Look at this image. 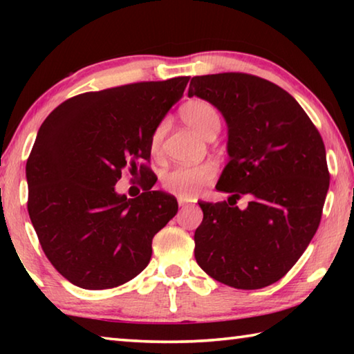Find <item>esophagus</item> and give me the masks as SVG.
<instances>
[{"label": "esophagus", "mask_w": 354, "mask_h": 354, "mask_svg": "<svg viewBox=\"0 0 354 354\" xmlns=\"http://www.w3.org/2000/svg\"><path fill=\"white\" fill-rule=\"evenodd\" d=\"M189 203H190L189 200H185V198H181V196H179V198H178V205H179V206H181V207H183V206H185V205H189Z\"/></svg>", "instance_id": "esophagus-1"}]
</instances>
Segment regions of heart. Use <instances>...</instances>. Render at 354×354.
I'll use <instances>...</instances> for the list:
<instances>
[{
  "label": "heart",
  "instance_id": "obj_1",
  "mask_svg": "<svg viewBox=\"0 0 354 354\" xmlns=\"http://www.w3.org/2000/svg\"><path fill=\"white\" fill-rule=\"evenodd\" d=\"M179 115L190 128H194L196 133L205 137L217 134L221 124L217 107L203 98H194L187 101L179 109ZM165 128L167 123L160 122L154 128L151 137H149V151H151L153 156H159L160 151H162ZM217 171L218 165L212 162V160H207V162L198 165H179L164 173L162 185L167 192L181 196V198H195L196 195L201 194V190L206 185L214 181L215 176H217Z\"/></svg>",
  "mask_w": 354,
  "mask_h": 354
}]
</instances>
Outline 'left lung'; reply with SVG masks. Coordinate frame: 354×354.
<instances>
[{
	"label": "left lung",
	"instance_id": "8db88e82",
	"mask_svg": "<svg viewBox=\"0 0 354 354\" xmlns=\"http://www.w3.org/2000/svg\"><path fill=\"white\" fill-rule=\"evenodd\" d=\"M189 97L223 113L230 153L217 190L231 196L198 203L195 259L226 286L262 289L295 266L320 225L329 187L325 143L297 100L259 76H194ZM242 194L250 198L243 212L230 205Z\"/></svg>",
	"mask_w": 354,
	"mask_h": 354
}]
</instances>
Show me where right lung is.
Returning <instances> with one entry per match:
<instances>
[{"label":"right lung","mask_w":354,"mask_h":354,"mask_svg":"<svg viewBox=\"0 0 354 354\" xmlns=\"http://www.w3.org/2000/svg\"><path fill=\"white\" fill-rule=\"evenodd\" d=\"M189 76L86 92L45 118L26 162L28 212L48 261L88 290L122 286L151 259L176 198L145 184L117 195L123 170L149 171V137L183 97Z\"/></svg>","instance_id":"1"}]
</instances>
